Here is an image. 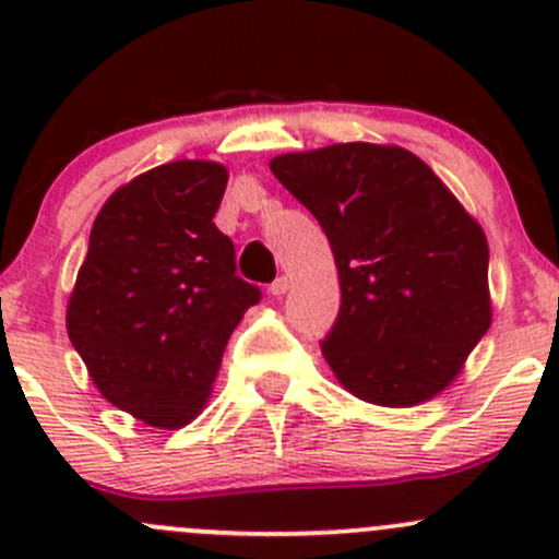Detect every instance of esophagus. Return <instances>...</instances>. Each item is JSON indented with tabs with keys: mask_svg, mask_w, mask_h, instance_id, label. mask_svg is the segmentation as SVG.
<instances>
[{
	"mask_svg": "<svg viewBox=\"0 0 559 559\" xmlns=\"http://www.w3.org/2000/svg\"><path fill=\"white\" fill-rule=\"evenodd\" d=\"M286 289H289V278H286V275H278V278L270 284V295H273V297L286 295Z\"/></svg>",
	"mask_w": 559,
	"mask_h": 559,
	"instance_id": "34e87169",
	"label": "esophagus"
}]
</instances>
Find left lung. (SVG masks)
<instances>
[{"label":"left lung","instance_id":"8db88e82","mask_svg":"<svg viewBox=\"0 0 559 559\" xmlns=\"http://www.w3.org/2000/svg\"><path fill=\"white\" fill-rule=\"evenodd\" d=\"M335 253L341 311L321 354L365 403L443 392L492 324L484 229L419 156L337 143L270 162Z\"/></svg>","mask_w":559,"mask_h":559}]
</instances>
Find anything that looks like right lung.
Here are the masks:
<instances>
[{
	"mask_svg": "<svg viewBox=\"0 0 559 559\" xmlns=\"http://www.w3.org/2000/svg\"><path fill=\"white\" fill-rule=\"evenodd\" d=\"M227 167L170 162L99 211L67 306V335L99 394L162 430L205 405L229 335L262 292L213 224Z\"/></svg>",
	"mask_w": 559,
	"mask_h": 559,
	"instance_id": "add662e5",
	"label": "right lung"
}]
</instances>
